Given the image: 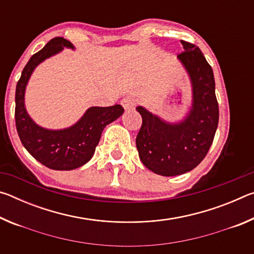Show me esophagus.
<instances>
[{"instance_id":"esophagus-1","label":"esophagus","mask_w":254,"mask_h":254,"mask_svg":"<svg viewBox=\"0 0 254 254\" xmlns=\"http://www.w3.org/2000/svg\"><path fill=\"white\" fill-rule=\"evenodd\" d=\"M121 104L124 107V110H132V109H134V107H135L136 101L133 96H127L121 101Z\"/></svg>"}]
</instances>
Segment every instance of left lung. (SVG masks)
Here are the masks:
<instances>
[{
  "mask_svg": "<svg viewBox=\"0 0 254 254\" xmlns=\"http://www.w3.org/2000/svg\"><path fill=\"white\" fill-rule=\"evenodd\" d=\"M177 58L191 84V106L184 120L167 122L143 106L136 111L142 126L135 143L143 165L154 174L178 176L199 165L213 143L218 126V103L212 67L198 47L183 41Z\"/></svg>",
  "mask_w": 254,
  "mask_h": 254,
  "instance_id": "left-lung-1",
  "label": "left lung"
}]
</instances>
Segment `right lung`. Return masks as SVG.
<instances>
[{
	"mask_svg": "<svg viewBox=\"0 0 254 254\" xmlns=\"http://www.w3.org/2000/svg\"><path fill=\"white\" fill-rule=\"evenodd\" d=\"M64 48L75 49L64 38H54L34 54L23 68L15 89V126L23 147L42 165L54 170H72L91 160L102 132L107 124L124 113L121 105L92 106L71 127L62 130L42 127L28 114L24 104L25 88L37 66Z\"/></svg>",
	"mask_w": 254,
	"mask_h": 254,
	"instance_id": "right-lung-1",
	"label": "right lung"
}]
</instances>
